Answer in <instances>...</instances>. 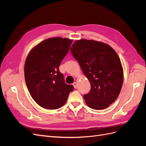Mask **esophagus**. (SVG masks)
Here are the masks:
<instances>
[{
  "instance_id": "obj_1",
  "label": "esophagus",
  "mask_w": 146,
  "mask_h": 146,
  "mask_svg": "<svg viewBox=\"0 0 146 146\" xmlns=\"http://www.w3.org/2000/svg\"><path fill=\"white\" fill-rule=\"evenodd\" d=\"M72 85H73V86H74V88H77V83L75 82H74V83H73Z\"/></svg>"
}]
</instances>
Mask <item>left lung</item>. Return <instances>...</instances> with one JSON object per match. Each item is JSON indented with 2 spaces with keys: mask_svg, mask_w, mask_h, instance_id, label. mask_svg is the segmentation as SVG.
Returning <instances> with one entry per match:
<instances>
[{
  "mask_svg": "<svg viewBox=\"0 0 146 146\" xmlns=\"http://www.w3.org/2000/svg\"><path fill=\"white\" fill-rule=\"evenodd\" d=\"M91 84L89 93L83 98L91 108L103 110L116 100L123 78L120 58L107 44L82 39L70 48Z\"/></svg>",
  "mask_w": 146,
  "mask_h": 146,
  "instance_id": "obj_1",
  "label": "left lung"
}]
</instances>
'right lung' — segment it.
I'll return each mask as SVG.
<instances>
[{
	"label": "right lung",
	"mask_w": 146,
	"mask_h": 146,
	"mask_svg": "<svg viewBox=\"0 0 146 146\" xmlns=\"http://www.w3.org/2000/svg\"><path fill=\"white\" fill-rule=\"evenodd\" d=\"M72 42V39L60 37L46 39L35 46L26 58V85L33 99L44 108H60L74 90L72 85L66 84L59 70Z\"/></svg>",
	"instance_id": "right-lung-1"
}]
</instances>
